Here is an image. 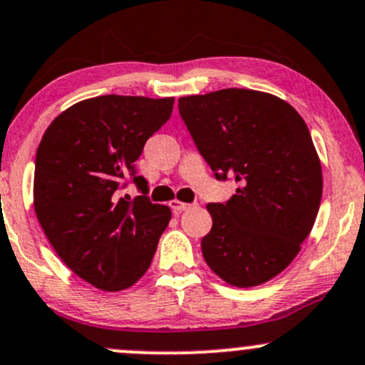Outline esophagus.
Returning <instances> with one entry per match:
<instances>
[{"mask_svg":"<svg viewBox=\"0 0 365 365\" xmlns=\"http://www.w3.org/2000/svg\"><path fill=\"white\" fill-rule=\"evenodd\" d=\"M170 206L175 213H182V212H185V210L190 208V205H187V202H182V201H176V199L170 202Z\"/></svg>","mask_w":365,"mask_h":365,"instance_id":"obj_1","label":"esophagus"}]
</instances>
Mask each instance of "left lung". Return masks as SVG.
Returning a JSON list of instances; mask_svg holds the SVG:
<instances>
[{
  "instance_id": "left-lung-1",
  "label": "left lung",
  "mask_w": 365,
  "mask_h": 365,
  "mask_svg": "<svg viewBox=\"0 0 365 365\" xmlns=\"http://www.w3.org/2000/svg\"><path fill=\"white\" fill-rule=\"evenodd\" d=\"M178 110L215 178L240 183L227 202L206 206V264L241 289L269 282L295 259L320 208L322 166L308 125L289 103L250 89L187 96Z\"/></svg>"
}]
</instances>
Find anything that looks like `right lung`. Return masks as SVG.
Listing matches in <instances>:
<instances>
[{
  "label": "right lung",
  "mask_w": 365,
  "mask_h": 365,
  "mask_svg": "<svg viewBox=\"0 0 365 365\" xmlns=\"http://www.w3.org/2000/svg\"><path fill=\"white\" fill-rule=\"evenodd\" d=\"M173 98L98 96L52 120L34 163V212L68 267L96 289L124 290L150 267L171 210L148 199L136 160ZM131 181L144 194L118 198Z\"/></svg>",
  "instance_id": "add662e5"
}]
</instances>
